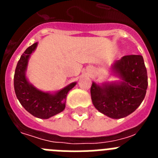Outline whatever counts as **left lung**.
Listing matches in <instances>:
<instances>
[{
	"instance_id": "1",
	"label": "left lung",
	"mask_w": 158,
	"mask_h": 158,
	"mask_svg": "<svg viewBox=\"0 0 158 158\" xmlns=\"http://www.w3.org/2000/svg\"><path fill=\"white\" fill-rule=\"evenodd\" d=\"M122 81L93 82L91 98L96 109L112 118L127 116L140 106L148 86L147 71L142 55H126L111 66Z\"/></svg>"
}]
</instances>
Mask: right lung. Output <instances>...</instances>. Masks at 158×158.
I'll list each match as a JSON object with an SVG mask.
<instances>
[{
  "instance_id": "right-lung-1",
  "label": "right lung",
  "mask_w": 158,
  "mask_h": 158,
  "mask_svg": "<svg viewBox=\"0 0 158 158\" xmlns=\"http://www.w3.org/2000/svg\"><path fill=\"white\" fill-rule=\"evenodd\" d=\"M37 45L35 43L27 47L19 58L14 75V89L16 97L26 111L37 118H49L65 109L67 94L77 83L73 82L54 93L41 91L29 83L26 71L29 58Z\"/></svg>"
}]
</instances>
